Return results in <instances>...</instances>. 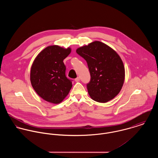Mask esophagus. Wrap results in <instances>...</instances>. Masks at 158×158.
I'll return each instance as SVG.
<instances>
[{
  "label": "esophagus",
  "mask_w": 158,
  "mask_h": 158,
  "mask_svg": "<svg viewBox=\"0 0 158 158\" xmlns=\"http://www.w3.org/2000/svg\"><path fill=\"white\" fill-rule=\"evenodd\" d=\"M80 78H79V77H77V78H76L75 79V81L76 82H78V81H80Z\"/></svg>",
  "instance_id": "esophagus-1"
}]
</instances>
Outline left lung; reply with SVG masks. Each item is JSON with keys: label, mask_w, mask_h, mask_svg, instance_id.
I'll return each mask as SVG.
<instances>
[{"label": "left lung", "mask_w": 158, "mask_h": 158, "mask_svg": "<svg viewBox=\"0 0 158 158\" xmlns=\"http://www.w3.org/2000/svg\"><path fill=\"white\" fill-rule=\"evenodd\" d=\"M76 52L88 66L90 80L87 89L90 98L100 103L113 99L125 80V68L120 56L110 46L97 41L78 48Z\"/></svg>", "instance_id": "obj_1"}]
</instances>
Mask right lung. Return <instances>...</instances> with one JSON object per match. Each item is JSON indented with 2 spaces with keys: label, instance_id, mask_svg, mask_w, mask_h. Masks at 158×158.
Instances as JSON below:
<instances>
[{
  "label": "right lung",
  "instance_id": "add662e5",
  "mask_svg": "<svg viewBox=\"0 0 158 158\" xmlns=\"http://www.w3.org/2000/svg\"><path fill=\"white\" fill-rule=\"evenodd\" d=\"M70 52V47L48 46L37 55L31 65V86L38 95L48 102L61 103L72 88V81L66 76L63 63Z\"/></svg>",
  "mask_w": 158,
  "mask_h": 158
}]
</instances>
